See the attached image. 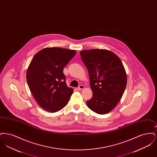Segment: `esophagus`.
Instances as JSON below:
<instances>
[{
	"label": "esophagus",
	"mask_w": 157,
	"mask_h": 157,
	"mask_svg": "<svg viewBox=\"0 0 157 157\" xmlns=\"http://www.w3.org/2000/svg\"><path fill=\"white\" fill-rule=\"evenodd\" d=\"M84 88H85V86H84L83 85H79V86L78 87L77 89L78 90H81L84 89Z\"/></svg>",
	"instance_id": "obj_1"
}]
</instances>
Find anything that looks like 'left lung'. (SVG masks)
Here are the masks:
<instances>
[{"label":"left lung","mask_w":157,"mask_h":157,"mask_svg":"<svg viewBox=\"0 0 157 157\" xmlns=\"http://www.w3.org/2000/svg\"><path fill=\"white\" fill-rule=\"evenodd\" d=\"M80 54L88 71L93 92L86 105L97 113H107L118 104L125 90L127 76L124 65L114 53L108 50H84Z\"/></svg>","instance_id":"8db88e82"}]
</instances>
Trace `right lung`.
Segmentation results:
<instances>
[{"label":"right lung","instance_id":"add662e5","mask_svg":"<svg viewBox=\"0 0 157 157\" xmlns=\"http://www.w3.org/2000/svg\"><path fill=\"white\" fill-rule=\"evenodd\" d=\"M75 54V50L46 48L31 60L27 82L37 104L46 111L58 112L67 105L74 90L67 87L63 70Z\"/></svg>","mask_w":157,"mask_h":157}]
</instances>
